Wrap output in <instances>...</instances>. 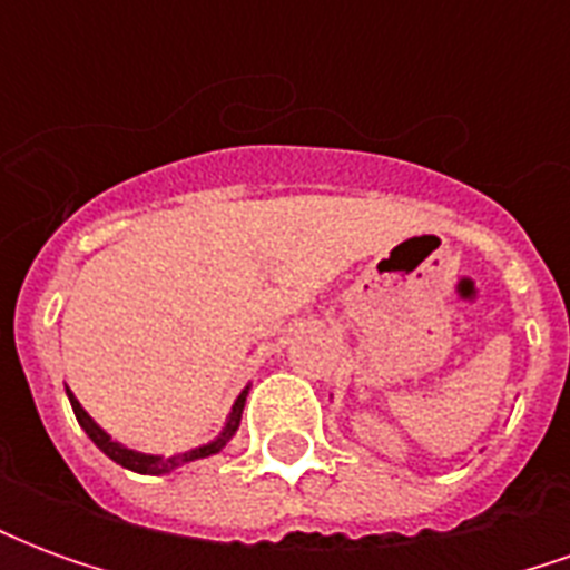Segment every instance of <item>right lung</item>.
Returning <instances> with one entry per match:
<instances>
[{
    "instance_id": "1",
    "label": "right lung",
    "mask_w": 570,
    "mask_h": 570,
    "mask_svg": "<svg viewBox=\"0 0 570 570\" xmlns=\"http://www.w3.org/2000/svg\"><path fill=\"white\" fill-rule=\"evenodd\" d=\"M69 394V391H67ZM244 400H247V391L237 396L235 406H232V415H228V421H225V430L216 436L213 442H207V445H198V449H191V452H183V454H174V458H158V454H142V452H134V449H125L121 442H116L106 430L97 428V421L81 409V403L76 400V396L69 394V403H72V412H76V419H79L81 430L88 433L94 440V445L100 449L104 454H109L116 464L128 466V470H134V473H149V476H161V473H170V470H176V466L188 464V461H198V458H210V454H216L219 449H223L225 442L235 436V430L240 428V412H244Z\"/></svg>"
}]
</instances>
